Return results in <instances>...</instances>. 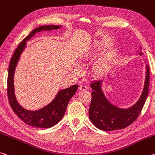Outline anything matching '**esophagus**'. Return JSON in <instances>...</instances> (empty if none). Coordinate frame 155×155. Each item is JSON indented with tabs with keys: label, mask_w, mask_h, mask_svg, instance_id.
<instances>
[{
	"label": "esophagus",
	"mask_w": 155,
	"mask_h": 155,
	"mask_svg": "<svg viewBox=\"0 0 155 155\" xmlns=\"http://www.w3.org/2000/svg\"><path fill=\"white\" fill-rule=\"evenodd\" d=\"M87 89V87L85 85H80L79 87H78V90L80 91H83V90H86Z\"/></svg>",
	"instance_id": "34e87169"
}]
</instances>
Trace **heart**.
Wrapping results in <instances>:
<instances>
[{
	"instance_id": "1",
	"label": "heart",
	"mask_w": 155,
	"mask_h": 155,
	"mask_svg": "<svg viewBox=\"0 0 155 155\" xmlns=\"http://www.w3.org/2000/svg\"><path fill=\"white\" fill-rule=\"evenodd\" d=\"M103 48V44L100 41H95L83 53V57L87 58L90 56L95 54ZM114 62V56L112 53H107L99 58L95 63L94 72L98 75H101L106 73L112 67Z\"/></svg>"
}]
</instances>
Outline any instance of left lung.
<instances>
[{"label": "left lung", "mask_w": 155, "mask_h": 155, "mask_svg": "<svg viewBox=\"0 0 155 155\" xmlns=\"http://www.w3.org/2000/svg\"><path fill=\"white\" fill-rule=\"evenodd\" d=\"M101 82L102 81H96L90 84L93 90L89 110L91 121L97 128L105 131L126 128L138 118L148 97L150 83L148 65H146V77L143 92L138 101L130 108H119L110 104L101 90Z\"/></svg>", "instance_id": "obj_1"}]
</instances>
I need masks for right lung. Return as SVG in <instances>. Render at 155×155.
I'll return each mask as SVG.
<instances>
[{
  "label": "right lung",
  "instance_id": "right-lung-1",
  "mask_svg": "<svg viewBox=\"0 0 155 155\" xmlns=\"http://www.w3.org/2000/svg\"><path fill=\"white\" fill-rule=\"evenodd\" d=\"M60 28V26L56 25H44L34 29L22 42L18 44L9 63L7 77V97L9 105L17 116L29 126L49 128L58 124L63 118L69 101L75 94L78 87V85H74L67 89L59 91L54 99L50 104L36 111H29L22 107L17 102L14 94V74L21 54L25 47V41L29 40L35 33L38 31L52 30Z\"/></svg>",
  "mask_w": 155,
  "mask_h": 155
}]
</instances>
